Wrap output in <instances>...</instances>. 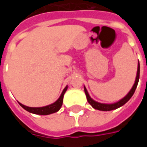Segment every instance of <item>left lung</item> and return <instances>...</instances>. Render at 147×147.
<instances>
[{
    "label": "left lung",
    "mask_w": 147,
    "mask_h": 147,
    "mask_svg": "<svg viewBox=\"0 0 147 147\" xmlns=\"http://www.w3.org/2000/svg\"><path fill=\"white\" fill-rule=\"evenodd\" d=\"M139 71H140V66H139V62L138 63V68H137V74H136V80H135V83L134 85L131 87V89L130 90L129 92L127 93L125 97H123V98L120 99V101L115 102V103H111V104H105V103H100L98 102H96L94 99L90 98L89 93L87 91V90L84 86V91H85V94H86V99L89 102V104L93 108L95 109H98V110L101 111H111L113 110V109H117L120 108L122 105H123L125 103L129 101V99L132 97V95L135 93V90H136V87H137V85H138V83H139Z\"/></svg>",
    "instance_id": "left-lung-1"
}]
</instances>
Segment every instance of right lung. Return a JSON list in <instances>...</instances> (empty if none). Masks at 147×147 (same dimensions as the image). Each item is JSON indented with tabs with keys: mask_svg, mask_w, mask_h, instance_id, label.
<instances>
[{
	"mask_svg": "<svg viewBox=\"0 0 147 147\" xmlns=\"http://www.w3.org/2000/svg\"><path fill=\"white\" fill-rule=\"evenodd\" d=\"M67 89V86H65V88L63 90V91L61 93V96L59 97V98L53 103H52L50 105H45L43 107H29L27 105H24L21 104L20 102H19V104L23 107V108L27 110L29 113L34 114H38V115H49V114L54 113L60 110V109L62 106L63 104V99H64V95L66 90Z\"/></svg>",
	"mask_w": 147,
	"mask_h": 147,
	"instance_id": "obj_1",
	"label": "right lung"
}]
</instances>
